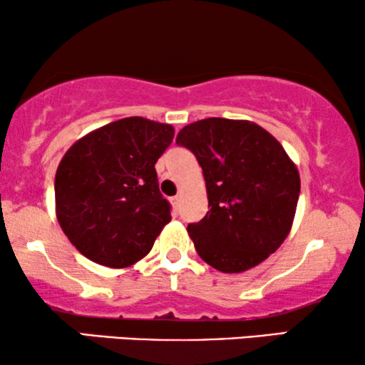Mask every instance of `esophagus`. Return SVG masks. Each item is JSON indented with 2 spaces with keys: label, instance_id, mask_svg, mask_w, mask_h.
I'll return each instance as SVG.
<instances>
[{
  "label": "esophagus",
  "instance_id": "34e87169",
  "mask_svg": "<svg viewBox=\"0 0 365 365\" xmlns=\"http://www.w3.org/2000/svg\"><path fill=\"white\" fill-rule=\"evenodd\" d=\"M181 194H178V196H174L173 197V205H174V207H179V205H181Z\"/></svg>",
  "mask_w": 365,
  "mask_h": 365
}]
</instances>
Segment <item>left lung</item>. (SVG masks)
I'll return each instance as SVG.
<instances>
[{
    "instance_id": "left-lung-1",
    "label": "left lung",
    "mask_w": 365,
    "mask_h": 365,
    "mask_svg": "<svg viewBox=\"0 0 365 365\" xmlns=\"http://www.w3.org/2000/svg\"><path fill=\"white\" fill-rule=\"evenodd\" d=\"M176 144L196 155L211 210L187 226L212 268L241 273L280 248L295 217L300 176L275 137L252 120L210 117L179 130Z\"/></svg>"
}]
</instances>
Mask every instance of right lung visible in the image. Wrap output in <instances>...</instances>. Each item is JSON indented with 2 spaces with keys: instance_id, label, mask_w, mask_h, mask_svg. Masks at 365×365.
I'll return each mask as SVG.
<instances>
[{
  "instance_id": "add662e5",
  "label": "right lung",
  "mask_w": 365,
  "mask_h": 365,
  "mask_svg": "<svg viewBox=\"0 0 365 365\" xmlns=\"http://www.w3.org/2000/svg\"><path fill=\"white\" fill-rule=\"evenodd\" d=\"M173 137V125L125 117L80 137L65 153L55 176V212L83 257L127 268L153 250L171 221L154 165Z\"/></svg>"
}]
</instances>
